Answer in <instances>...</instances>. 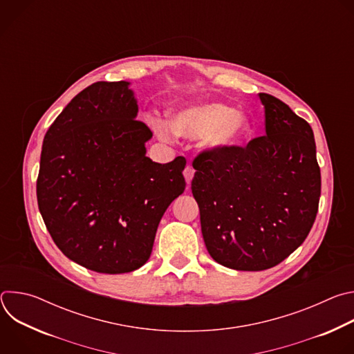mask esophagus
<instances>
[{
	"instance_id": "1",
	"label": "esophagus",
	"mask_w": 354,
	"mask_h": 354,
	"mask_svg": "<svg viewBox=\"0 0 354 354\" xmlns=\"http://www.w3.org/2000/svg\"><path fill=\"white\" fill-rule=\"evenodd\" d=\"M183 176H185V179H186V183H187V185H190V182H192L193 176H194V169H193V167L187 165V167H186V169L183 171Z\"/></svg>"
}]
</instances>
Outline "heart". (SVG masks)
Returning <instances> with one entry per match:
<instances>
[{
    "label": "heart",
    "instance_id": "heart-1",
    "mask_svg": "<svg viewBox=\"0 0 354 354\" xmlns=\"http://www.w3.org/2000/svg\"><path fill=\"white\" fill-rule=\"evenodd\" d=\"M151 124L162 140H171L172 134L187 140L203 137V147L214 153L239 147L252 133L245 112L218 102L189 105L171 112L169 123L154 119Z\"/></svg>",
    "mask_w": 354,
    "mask_h": 354
}]
</instances>
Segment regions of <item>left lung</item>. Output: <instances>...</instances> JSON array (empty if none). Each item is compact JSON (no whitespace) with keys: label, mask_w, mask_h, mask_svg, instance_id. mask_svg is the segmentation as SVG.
Masks as SVG:
<instances>
[{"label":"left lung","mask_w":354,"mask_h":354,"mask_svg":"<svg viewBox=\"0 0 354 354\" xmlns=\"http://www.w3.org/2000/svg\"><path fill=\"white\" fill-rule=\"evenodd\" d=\"M259 99L263 137L193 161L192 193L209 254L245 272L270 269L291 255L311 231L321 196L311 126L280 99Z\"/></svg>","instance_id":"1"}]
</instances>
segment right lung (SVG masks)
Instances as JSON below:
<instances>
[{"instance_id":"add662e5","label":"right lung","mask_w":354,"mask_h":354,"mask_svg":"<svg viewBox=\"0 0 354 354\" xmlns=\"http://www.w3.org/2000/svg\"><path fill=\"white\" fill-rule=\"evenodd\" d=\"M130 82H95L47 130L36 185L47 231L73 262L108 274L141 268L158 224L183 193L186 160L148 158L153 133Z\"/></svg>"}]
</instances>
